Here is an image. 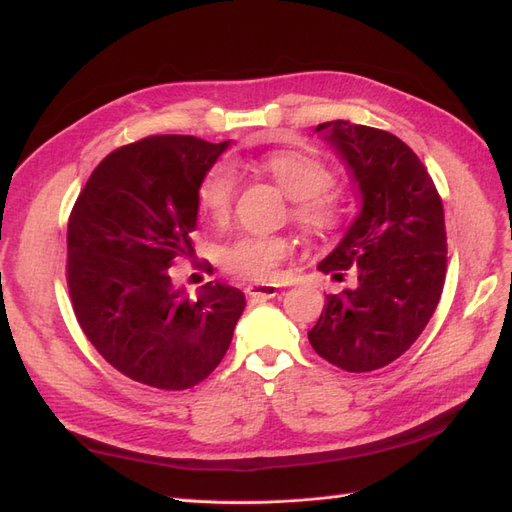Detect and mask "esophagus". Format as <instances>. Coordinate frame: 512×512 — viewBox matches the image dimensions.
Segmentation results:
<instances>
[{"label": "esophagus", "instance_id": "esophagus-1", "mask_svg": "<svg viewBox=\"0 0 512 512\" xmlns=\"http://www.w3.org/2000/svg\"><path fill=\"white\" fill-rule=\"evenodd\" d=\"M277 290L280 288H277L275 284H252L250 288H247V294H250L254 301H265V299H273Z\"/></svg>", "mask_w": 512, "mask_h": 512}]
</instances>
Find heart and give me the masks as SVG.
Masks as SVG:
<instances>
[{
  "label": "heart",
  "mask_w": 512,
  "mask_h": 512,
  "mask_svg": "<svg viewBox=\"0 0 512 512\" xmlns=\"http://www.w3.org/2000/svg\"><path fill=\"white\" fill-rule=\"evenodd\" d=\"M265 173L292 203V220L305 235L324 237L339 224L337 200L327 192L335 183L333 170L322 160L294 149L269 151L256 160ZM237 194V175L228 164H215L198 185V205L213 222H226ZM292 252L286 237L243 235L220 250V267L235 277L267 282L280 262Z\"/></svg>",
  "instance_id": "b5f03b06"
}]
</instances>
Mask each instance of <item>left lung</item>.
<instances>
[{
    "label": "left lung",
    "instance_id": "1",
    "mask_svg": "<svg viewBox=\"0 0 512 512\" xmlns=\"http://www.w3.org/2000/svg\"><path fill=\"white\" fill-rule=\"evenodd\" d=\"M316 132L342 158L361 196V211L318 269L356 288L327 294L312 348L339 369L363 374L399 359L427 327L446 275L440 194L416 153L391 132L344 119Z\"/></svg>",
    "mask_w": 512,
    "mask_h": 512
}]
</instances>
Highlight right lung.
<instances>
[{
  "label": "right lung",
  "instance_id": "1",
  "mask_svg": "<svg viewBox=\"0 0 512 512\" xmlns=\"http://www.w3.org/2000/svg\"><path fill=\"white\" fill-rule=\"evenodd\" d=\"M230 141L162 134L96 166L68 222V288L76 320L123 376L183 391L220 365L245 294L209 282L188 297L170 277L192 252L198 185Z\"/></svg>",
  "mask_w": 512,
  "mask_h": 512
}]
</instances>
